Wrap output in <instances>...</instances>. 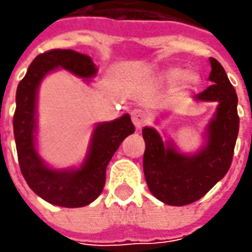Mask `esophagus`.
<instances>
[{
    "label": "esophagus",
    "instance_id": "1",
    "mask_svg": "<svg viewBox=\"0 0 252 252\" xmlns=\"http://www.w3.org/2000/svg\"><path fill=\"white\" fill-rule=\"evenodd\" d=\"M131 121L134 123L136 129L140 130L141 127L147 123V113L144 109H140V108H136L131 111Z\"/></svg>",
    "mask_w": 252,
    "mask_h": 252
}]
</instances>
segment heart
Segmentation results:
<instances>
[{
	"instance_id": "heart-1",
	"label": "heart",
	"mask_w": 252,
	"mask_h": 252,
	"mask_svg": "<svg viewBox=\"0 0 252 252\" xmlns=\"http://www.w3.org/2000/svg\"><path fill=\"white\" fill-rule=\"evenodd\" d=\"M165 78H167V81H169V83H174L178 78H181V83L184 84L185 87H192V85H195L196 81H198V77L193 73L182 74L179 70H171V71H168V73L165 74Z\"/></svg>"
}]
</instances>
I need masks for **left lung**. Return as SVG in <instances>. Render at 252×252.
<instances>
[{
	"label": "left lung",
	"mask_w": 252,
	"mask_h": 252,
	"mask_svg": "<svg viewBox=\"0 0 252 252\" xmlns=\"http://www.w3.org/2000/svg\"><path fill=\"white\" fill-rule=\"evenodd\" d=\"M210 64L209 80L213 85L195 96L199 101L219 102L216 116L209 125L208 144L203 150L195 156L179 154L171 146H164L154 129H143L146 182L156 198L171 206L189 205L205 196L227 174L233 161L240 126L237 94L221 64L213 57H210Z\"/></svg>",
	"instance_id": "left-lung-1"
}]
</instances>
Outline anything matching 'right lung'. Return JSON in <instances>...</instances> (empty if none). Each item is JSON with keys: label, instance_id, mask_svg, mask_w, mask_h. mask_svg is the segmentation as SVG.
Instances as JSON below:
<instances>
[{"label": "right lung", "instance_id": "obj_1", "mask_svg": "<svg viewBox=\"0 0 252 252\" xmlns=\"http://www.w3.org/2000/svg\"><path fill=\"white\" fill-rule=\"evenodd\" d=\"M62 67L78 77L91 78L96 67L91 57L74 50L53 49L39 54L28 68V73L16 90L14 113V136L21 172L29 188L52 205L63 208H81L101 195L106 179V167L115 151L134 126L129 115L116 121L99 123L92 136L88 158L80 169L54 171L44 165L34 149L36 127L34 105L36 91L44 75Z\"/></svg>", "mask_w": 252, "mask_h": 252}]
</instances>
